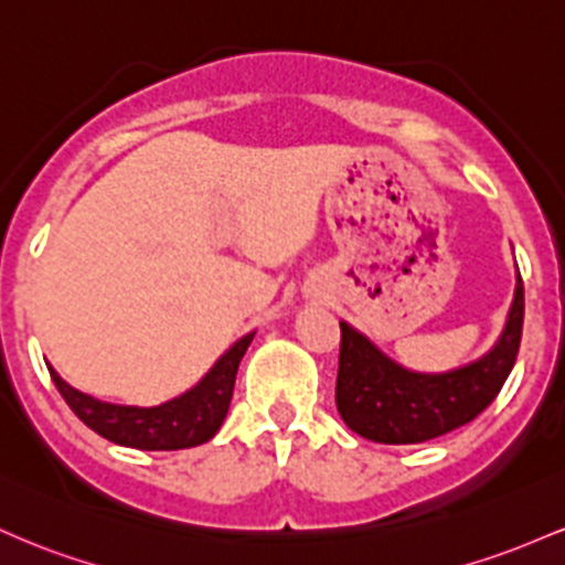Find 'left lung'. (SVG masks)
Wrapping results in <instances>:
<instances>
[{
    "label": "left lung",
    "mask_w": 565,
    "mask_h": 565,
    "mask_svg": "<svg viewBox=\"0 0 565 565\" xmlns=\"http://www.w3.org/2000/svg\"><path fill=\"white\" fill-rule=\"evenodd\" d=\"M523 277L504 333L486 358L451 373H414L384 358L365 335L341 322L335 408L360 437L386 446H408L440 437L497 401L523 335Z\"/></svg>",
    "instance_id": "obj_1"
}]
</instances>
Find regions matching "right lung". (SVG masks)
Here are the masks:
<instances>
[{"label": "right lung", "instance_id": "right-lung-1", "mask_svg": "<svg viewBox=\"0 0 565 565\" xmlns=\"http://www.w3.org/2000/svg\"><path fill=\"white\" fill-rule=\"evenodd\" d=\"M250 341L253 333L243 335L194 390L175 397V401L157 405V408L100 403L68 386L50 365L47 371L68 408L93 433L117 443V446L138 448V451H181V448L202 446L218 433L221 422L226 419V411H230L239 360H243Z\"/></svg>", "mask_w": 565, "mask_h": 565}]
</instances>
